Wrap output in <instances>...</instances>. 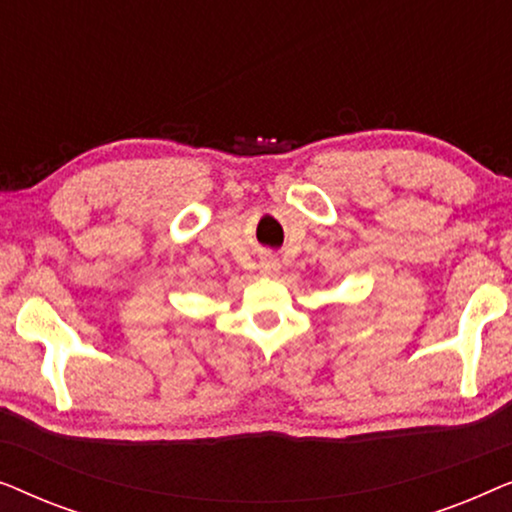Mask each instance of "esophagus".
I'll return each instance as SVG.
<instances>
[{"label":"esophagus","instance_id":"esophagus-1","mask_svg":"<svg viewBox=\"0 0 512 512\" xmlns=\"http://www.w3.org/2000/svg\"><path fill=\"white\" fill-rule=\"evenodd\" d=\"M261 272H263V275H268V277L277 275V272H279V261H277V258H263V261H261Z\"/></svg>","mask_w":512,"mask_h":512}]
</instances>
